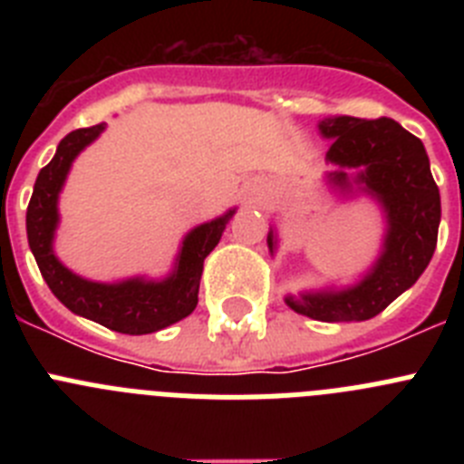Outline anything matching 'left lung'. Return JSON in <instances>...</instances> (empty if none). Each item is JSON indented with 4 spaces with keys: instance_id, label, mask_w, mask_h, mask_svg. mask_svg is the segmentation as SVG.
Returning a JSON list of instances; mask_svg holds the SVG:
<instances>
[{
    "instance_id": "obj_1",
    "label": "left lung",
    "mask_w": 464,
    "mask_h": 464,
    "mask_svg": "<svg viewBox=\"0 0 464 464\" xmlns=\"http://www.w3.org/2000/svg\"><path fill=\"white\" fill-rule=\"evenodd\" d=\"M318 132L330 141L325 181L343 199L370 197L383 213L379 257L351 285H327L285 295V304L323 323L370 321L420 278L437 248L441 220L440 188L420 139L392 118L362 121L327 116ZM269 253H276V225L269 227Z\"/></svg>"
}]
</instances>
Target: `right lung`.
<instances>
[{"instance_id": "add662e5", "label": "right lung", "mask_w": 464, "mask_h": 464, "mask_svg": "<svg viewBox=\"0 0 464 464\" xmlns=\"http://www.w3.org/2000/svg\"><path fill=\"white\" fill-rule=\"evenodd\" d=\"M104 130L106 122L73 130L57 143L53 160L36 176L34 192L27 207V241L41 276L69 311L122 334H150L183 321L195 311L204 257L218 246L237 208H229L218 218L192 227L183 237L174 267L167 276H130L102 283L73 274L60 262L53 248L60 225L57 204L73 160Z\"/></svg>"}]
</instances>
